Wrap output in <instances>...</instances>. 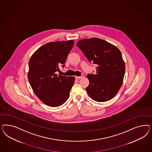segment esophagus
<instances>
[{"label": "esophagus", "mask_w": 152, "mask_h": 152, "mask_svg": "<svg viewBox=\"0 0 152 152\" xmlns=\"http://www.w3.org/2000/svg\"><path fill=\"white\" fill-rule=\"evenodd\" d=\"M83 77H84V75L82 74L81 76H75V78L76 79H80V78H83Z\"/></svg>", "instance_id": "obj_1"}]
</instances>
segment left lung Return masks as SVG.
Wrapping results in <instances>:
<instances>
[{
    "instance_id": "1",
    "label": "left lung",
    "mask_w": 152,
    "mask_h": 152,
    "mask_svg": "<svg viewBox=\"0 0 152 152\" xmlns=\"http://www.w3.org/2000/svg\"><path fill=\"white\" fill-rule=\"evenodd\" d=\"M76 46L88 60L97 64L96 72L88 74L89 85L86 90L97 102L111 99L123 83L125 66L119 50L107 42L97 38L78 41Z\"/></svg>"
}]
</instances>
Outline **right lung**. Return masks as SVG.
Segmentation results:
<instances>
[{
  "mask_svg": "<svg viewBox=\"0 0 152 152\" xmlns=\"http://www.w3.org/2000/svg\"><path fill=\"white\" fill-rule=\"evenodd\" d=\"M74 41L50 42L39 47L29 61L28 78L33 90L44 104L61 106L67 100L74 85V77L57 75L64 67Z\"/></svg>",
  "mask_w": 152,
  "mask_h": 152,
  "instance_id": "right-lung-1",
  "label": "right lung"
}]
</instances>
